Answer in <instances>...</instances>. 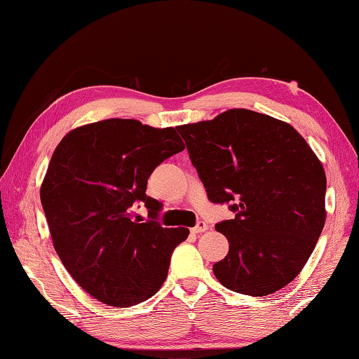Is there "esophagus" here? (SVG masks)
Wrapping results in <instances>:
<instances>
[{"label": "esophagus", "instance_id": "1", "mask_svg": "<svg viewBox=\"0 0 359 359\" xmlns=\"http://www.w3.org/2000/svg\"><path fill=\"white\" fill-rule=\"evenodd\" d=\"M207 229H209V227H207L204 221H198V224L195 227H192V233H203V232H205Z\"/></svg>", "mask_w": 359, "mask_h": 359}]
</instances>
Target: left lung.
Here are the masks:
<instances>
[{"label":"left lung","instance_id":"left-lung-1","mask_svg":"<svg viewBox=\"0 0 359 359\" xmlns=\"http://www.w3.org/2000/svg\"><path fill=\"white\" fill-rule=\"evenodd\" d=\"M212 203L233 219L215 229L229 253L213 264L224 287L266 297L306 266L325 222V173L287 123L247 109L177 127Z\"/></svg>","mask_w":359,"mask_h":359}]
</instances>
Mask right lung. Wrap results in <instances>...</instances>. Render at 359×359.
Returning a JSON list of instances; mask_svg holds the SVG:
<instances>
[{
	"mask_svg": "<svg viewBox=\"0 0 359 359\" xmlns=\"http://www.w3.org/2000/svg\"><path fill=\"white\" fill-rule=\"evenodd\" d=\"M181 150L173 127L121 118L76 127L55 149L39 196L61 262L95 299L129 307L161 289L189 229L154 221L161 204L146 189L155 167ZM138 201L152 220L133 218Z\"/></svg>",
	"mask_w": 359,
	"mask_h": 359,
	"instance_id": "1",
	"label": "right lung"
}]
</instances>
